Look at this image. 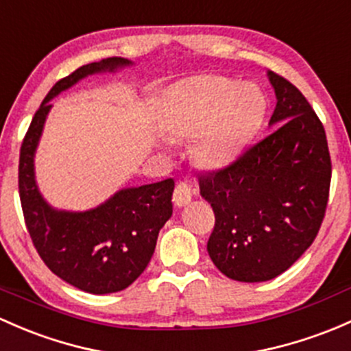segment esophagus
<instances>
[{
	"mask_svg": "<svg viewBox=\"0 0 351 351\" xmlns=\"http://www.w3.org/2000/svg\"><path fill=\"white\" fill-rule=\"evenodd\" d=\"M191 198H193V190H191V186L185 182H180L178 185H176L175 191H173V204L182 208V206H186L190 204Z\"/></svg>",
	"mask_w": 351,
	"mask_h": 351,
	"instance_id": "34e87169",
	"label": "esophagus"
}]
</instances>
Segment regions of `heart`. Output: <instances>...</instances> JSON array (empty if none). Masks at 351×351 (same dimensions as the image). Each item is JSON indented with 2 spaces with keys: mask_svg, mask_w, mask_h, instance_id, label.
Listing matches in <instances>:
<instances>
[{
  "mask_svg": "<svg viewBox=\"0 0 351 351\" xmlns=\"http://www.w3.org/2000/svg\"><path fill=\"white\" fill-rule=\"evenodd\" d=\"M264 116L263 95L249 84L198 75L169 92L165 126L169 136L193 138V158L206 169L234 163Z\"/></svg>",
  "mask_w": 351,
  "mask_h": 351,
  "instance_id": "obj_1",
  "label": "heart"
}]
</instances>
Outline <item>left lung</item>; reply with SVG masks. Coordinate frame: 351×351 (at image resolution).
Masks as SVG:
<instances>
[{
    "mask_svg": "<svg viewBox=\"0 0 351 351\" xmlns=\"http://www.w3.org/2000/svg\"><path fill=\"white\" fill-rule=\"evenodd\" d=\"M276 94L271 134L235 163L200 178L215 227L206 250L234 281L278 278L311 245L326 212L331 160L326 134L304 95L267 72Z\"/></svg>",
    "mask_w": 351,
    "mask_h": 351,
    "instance_id": "obj_1",
    "label": "left lung"
}]
</instances>
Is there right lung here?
I'll list each match as a JSON object with an SVG mask.
<instances>
[{
    "label": "right lung",
    "mask_w": 351,
    "mask_h": 351,
    "mask_svg": "<svg viewBox=\"0 0 351 351\" xmlns=\"http://www.w3.org/2000/svg\"><path fill=\"white\" fill-rule=\"evenodd\" d=\"M132 65L121 57L104 58L58 80L32 119L20 151L18 186L25 223L47 267L90 294H109L131 286L156 247L158 234L173 213L171 178L116 191L104 204L86 210L53 208L35 180V153L49 116L50 101L94 73L117 72Z\"/></svg>",
    "instance_id": "obj_1"
}]
</instances>
